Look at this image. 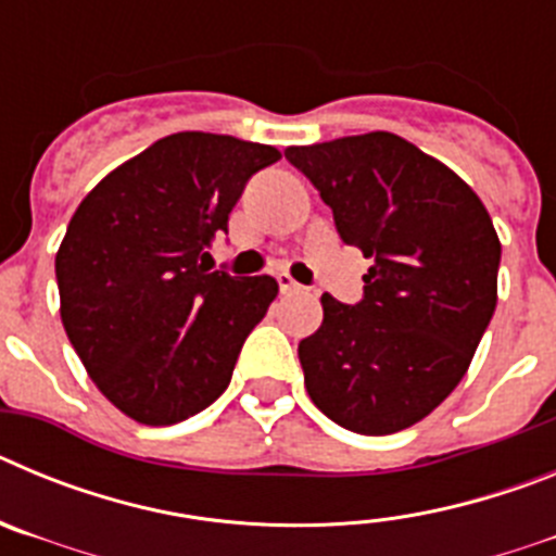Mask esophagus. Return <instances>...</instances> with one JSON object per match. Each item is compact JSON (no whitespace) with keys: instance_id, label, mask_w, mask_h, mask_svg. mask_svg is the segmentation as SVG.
I'll return each instance as SVG.
<instances>
[{"instance_id":"1","label":"esophagus","mask_w":556,"mask_h":556,"mask_svg":"<svg viewBox=\"0 0 556 556\" xmlns=\"http://www.w3.org/2000/svg\"><path fill=\"white\" fill-rule=\"evenodd\" d=\"M275 278H278V287H281V292H301V283L294 281L292 275H287V273H278L275 275Z\"/></svg>"}]
</instances>
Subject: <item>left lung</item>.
Wrapping results in <instances>:
<instances>
[{"mask_svg": "<svg viewBox=\"0 0 556 556\" xmlns=\"http://www.w3.org/2000/svg\"><path fill=\"white\" fill-rule=\"evenodd\" d=\"M283 155L333 211L339 239L372 262L362 301L323 294V326L298 345L308 397L356 434L409 429L454 392L493 320V219L456 172L395 132Z\"/></svg>", "mask_w": 556, "mask_h": 556, "instance_id": "1", "label": "left lung"}]
</instances>
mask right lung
<instances>
[{"instance_id":"right-lung-1","label":"right lung","mask_w":556,"mask_h":556,"mask_svg":"<svg viewBox=\"0 0 556 556\" xmlns=\"http://www.w3.org/2000/svg\"><path fill=\"white\" fill-rule=\"evenodd\" d=\"M281 152L172 132L88 191L55 255L61 320L102 395L144 426L198 415L228 390L278 283L205 267L255 172Z\"/></svg>"}]
</instances>
